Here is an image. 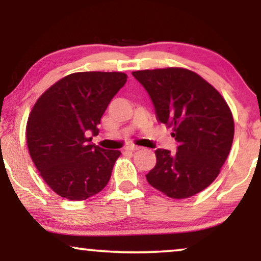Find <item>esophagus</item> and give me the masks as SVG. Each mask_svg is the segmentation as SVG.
Masks as SVG:
<instances>
[{
    "label": "esophagus",
    "instance_id": "obj_1",
    "mask_svg": "<svg viewBox=\"0 0 261 261\" xmlns=\"http://www.w3.org/2000/svg\"><path fill=\"white\" fill-rule=\"evenodd\" d=\"M140 147H139V146H137V145H129V146H127L126 148V151H130V152H134V151H137V149H139Z\"/></svg>",
    "mask_w": 261,
    "mask_h": 261
}]
</instances>
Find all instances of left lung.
Returning a JSON list of instances; mask_svg holds the SVG:
<instances>
[{"instance_id":"1","label":"left lung","mask_w":261,"mask_h":261,"mask_svg":"<svg viewBox=\"0 0 261 261\" xmlns=\"http://www.w3.org/2000/svg\"><path fill=\"white\" fill-rule=\"evenodd\" d=\"M148 92L159 122L173 127L179 146L171 154L155 149L156 164L146 179L167 197L183 199L208 188L219 176L234 139V120L219 91L183 67L134 71Z\"/></svg>"}]
</instances>
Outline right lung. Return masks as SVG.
<instances>
[{
  "instance_id": "obj_1",
  "label": "right lung",
  "mask_w": 261,
  "mask_h": 261,
  "mask_svg": "<svg viewBox=\"0 0 261 261\" xmlns=\"http://www.w3.org/2000/svg\"><path fill=\"white\" fill-rule=\"evenodd\" d=\"M127 82L123 72H76L49 87L26 126L31 158L45 183L62 197L84 201L110 179L121 152L90 144L107 107Z\"/></svg>"
}]
</instances>
